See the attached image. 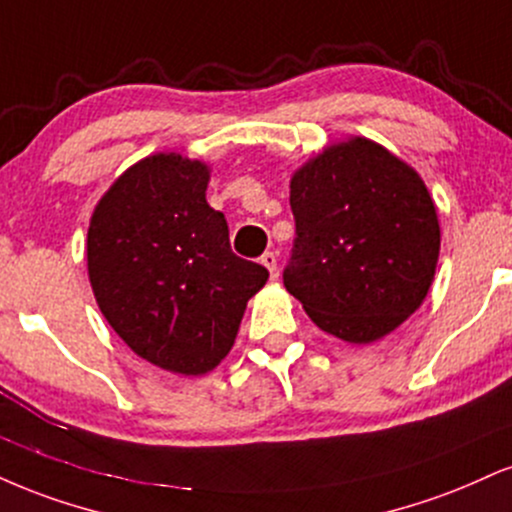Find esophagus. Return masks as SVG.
<instances>
[{"mask_svg": "<svg viewBox=\"0 0 512 512\" xmlns=\"http://www.w3.org/2000/svg\"><path fill=\"white\" fill-rule=\"evenodd\" d=\"M262 264L269 269L272 279H276V276H279V262H276V252H264Z\"/></svg>", "mask_w": 512, "mask_h": 512, "instance_id": "1", "label": "esophagus"}]
</instances>
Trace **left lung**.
<instances>
[{"label":"left lung","mask_w":512,"mask_h":512,"mask_svg":"<svg viewBox=\"0 0 512 512\" xmlns=\"http://www.w3.org/2000/svg\"><path fill=\"white\" fill-rule=\"evenodd\" d=\"M295 238L283 286L319 329L369 343L403 324L432 286L439 219L422 178L353 138L291 178Z\"/></svg>","instance_id":"left-lung-1"}]
</instances>
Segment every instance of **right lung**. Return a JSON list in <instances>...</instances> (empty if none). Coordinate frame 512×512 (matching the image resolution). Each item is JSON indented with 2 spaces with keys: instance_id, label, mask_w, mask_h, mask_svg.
Here are the masks:
<instances>
[{
  "instance_id": "obj_1",
  "label": "right lung",
  "mask_w": 512,
  "mask_h": 512,
  "mask_svg": "<svg viewBox=\"0 0 512 512\" xmlns=\"http://www.w3.org/2000/svg\"><path fill=\"white\" fill-rule=\"evenodd\" d=\"M207 181L202 162L147 157L109 188L88 229L102 315L133 353L178 374L224 360L245 305L269 279L231 250L226 217L205 200Z\"/></svg>"
}]
</instances>
